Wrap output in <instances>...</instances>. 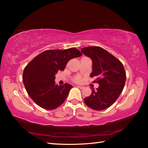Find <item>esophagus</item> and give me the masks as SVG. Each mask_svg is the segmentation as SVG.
<instances>
[{"label":"esophagus","mask_w":148,"mask_h":148,"mask_svg":"<svg viewBox=\"0 0 148 148\" xmlns=\"http://www.w3.org/2000/svg\"><path fill=\"white\" fill-rule=\"evenodd\" d=\"M77 87L79 89H84V86H77Z\"/></svg>","instance_id":"obj_1"}]
</instances>
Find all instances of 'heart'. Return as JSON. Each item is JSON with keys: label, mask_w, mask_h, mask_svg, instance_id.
I'll return each instance as SVG.
<instances>
[{"label": "heart", "mask_w": 148, "mask_h": 148, "mask_svg": "<svg viewBox=\"0 0 148 148\" xmlns=\"http://www.w3.org/2000/svg\"><path fill=\"white\" fill-rule=\"evenodd\" d=\"M84 57H82V58H84ZM74 81L76 82H80L82 81V78L81 77L79 76H76L74 77Z\"/></svg>", "instance_id": "1"}]
</instances>
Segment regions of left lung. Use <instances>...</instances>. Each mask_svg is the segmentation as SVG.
Instances as JSON below:
<instances>
[{
    "mask_svg": "<svg viewBox=\"0 0 148 148\" xmlns=\"http://www.w3.org/2000/svg\"><path fill=\"white\" fill-rule=\"evenodd\" d=\"M82 53L92 61L91 77L99 86L92 90L90 96L84 99L87 106L95 110H102L112 106L118 99L126 81V72L122 62L106 50L99 46L82 48Z\"/></svg>",
    "mask_w": 148,
    "mask_h": 148,
    "instance_id": "1",
    "label": "left lung"
}]
</instances>
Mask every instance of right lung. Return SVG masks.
<instances>
[{"label":"right lung","mask_w":148,"mask_h":148,"mask_svg":"<svg viewBox=\"0 0 148 148\" xmlns=\"http://www.w3.org/2000/svg\"><path fill=\"white\" fill-rule=\"evenodd\" d=\"M78 49H50L42 52L25 68L23 81L27 93L35 103L46 110L58 108L66 100L71 85L56 84V74L64 71L70 59L81 56Z\"/></svg>","instance_id":"right-lung-1"}]
</instances>
